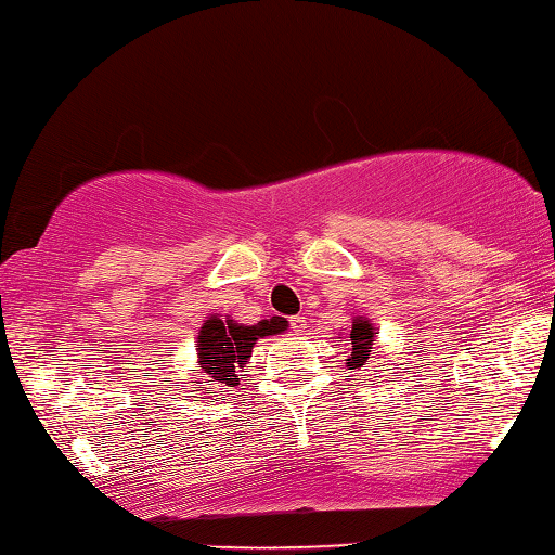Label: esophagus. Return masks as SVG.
Returning a JSON list of instances; mask_svg holds the SVG:
<instances>
[{"label": "esophagus", "mask_w": 555, "mask_h": 555, "mask_svg": "<svg viewBox=\"0 0 555 555\" xmlns=\"http://www.w3.org/2000/svg\"><path fill=\"white\" fill-rule=\"evenodd\" d=\"M292 331L294 333H304L306 331V319H304V315H294V319H292Z\"/></svg>", "instance_id": "obj_1"}]
</instances>
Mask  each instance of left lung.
<instances>
[{
  "instance_id": "1",
  "label": "left lung",
  "mask_w": 555,
  "mask_h": 555,
  "mask_svg": "<svg viewBox=\"0 0 555 555\" xmlns=\"http://www.w3.org/2000/svg\"><path fill=\"white\" fill-rule=\"evenodd\" d=\"M373 340H375V328L373 323L358 315L353 321V331H350V356L346 358V367L348 371H360L365 367L367 360H371L373 353Z\"/></svg>"
}]
</instances>
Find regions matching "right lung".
I'll use <instances>...</instances> for the list:
<instances>
[{"instance_id":"1","label":"right lung","mask_w":555,"mask_h":555,"mask_svg":"<svg viewBox=\"0 0 555 555\" xmlns=\"http://www.w3.org/2000/svg\"><path fill=\"white\" fill-rule=\"evenodd\" d=\"M288 328V321L281 315H271L254 325L236 323L232 319L222 321L219 315H209L202 325L197 338V363L212 385L234 388L240 385V367H246L251 358L254 343L263 336H276Z\"/></svg>"}]
</instances>
